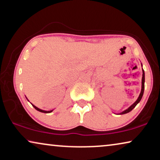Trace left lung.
<instances>
[{"instance_id":"left-lung-1","label":"left lung","mask_w":160,"mask_h":160,"mask_svg":"<svg viewBox=\"0 0 160 160\" xmlns=\"http://www.w3.org/2000/svg\"><path fill=\"white\" fill-rule=\"evenodd\" d=\"M142 71H143V74H142V90H141V92H140V94H139V98H138V99L137 100V101H136L134 103H133V105H132V106H131L128 109H126V111H123L122 113H121V114L127 113H128V112H130L131 111H132L133 108H135V106H137V105L139 103L140 101H141L142 98V96H143V93H144V80H145V79H144V70H143Z\"/></svg>"}]
</instances>
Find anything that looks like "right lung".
<instances>
[{"instance_id":"right-lung-1","label":"right lung","mask_w":160,"mask_h":160,"mask_svg":"<svg viewBox=\"0 0 160 160\" xmlns=\"http://www.w3.org/2000/svg\"><path fill=\"white\" fill-rule=\"evenodd\" d=\"M33 106H34V108L36 109V110H37V111H40V112H42V113H51V112L52 111H43V110H41V109H39V108H38L37 107H36L35 106H34V105L33 104H32Z\"/></svg>"}]
</instances>
